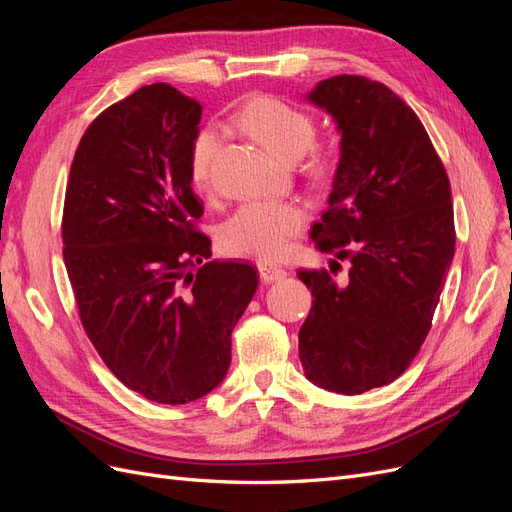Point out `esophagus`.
<instances>
[{
    "mask_svg": "<svg viewBox=\"0 0 512 512\" xmlns=\"http://www.w3.org/2000/svg\"><path fill=\"white\" fill-rule=\"evenodd\" d=\"M256 267H258V273H260V280L265 282V284L280 282V280H284V277L288 275L282 267L271 265V262H267V260H260V262H256Z\"/></svg>",
    "mask_w": 512,
    "mask_h": 512,
    "instance_id": "obj_1",
    "label": "esophagus"
}]
</instances>
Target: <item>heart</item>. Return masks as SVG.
Wrapping results in <instances>:
<instances>
[{"label": "heart", "instance_id": "b5f03b06", "mask_svg": "<svg viewBox=\"0 0 512 512\" xmlns=\"http://www.w3.org/2000/svg\"><path fill=\"white\" fill-rule=\"evenodd\" d=\"M232 126L252 136L271 156L292 164L312 147L316 123L299 106L273 96L247 100L230 119ZM222 147V134L215 128L198 130L190 145V175L198 188H207L213 162ZM333 166V153L314 149L309 158V175L324 177ZM305 213L294 203H245L224 222L222 247L230 254L277 258L288 252L292 237L303 228Z\"/></svg>", "mask_w": 512, "mask_h": 512}]
</instances>
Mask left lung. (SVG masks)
Returning <instances> with one entry per match:
<instances>
[{
  "instance_id": "left-lung-1",
  "label": "left lung",
  "mask_w": 512,
  "mask_h": 512,
  "mask_svg": "<svg viewBox=\"0 0 512 512\" xmlns=\"http://www.w3.org/2000/svg\"><path fill=\"white\" fill-rule=\"evenodd\" d=\"M305 98L342 136L312 239L348 273L299 271L314 297L299 359L320 389L359 395L404 374L431 329L455 256L451 183L421 119L386 85L339 74Z\"/></svg>"
}]
</instances>
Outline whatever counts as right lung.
Wrapping results in <instances>:
<instances>
[{"label":"right lung","mask_w":512,"mask_h":512,"mask_svg":"<svg viewBox=\"0 0 512 512\" xmlns=\"http://www.w3.org/2000/svg\"><path fill=\"white\" fill-rule=\"evenodd\" d=\"M203 104L166 83L108 106L85 130L66 188L64 262L106 367L156 404L205 397L226 378L230 335L258 288L211 258L194 222L190 145Z\"/></svg>","instance_id":"add662e5"}]
</instances>
